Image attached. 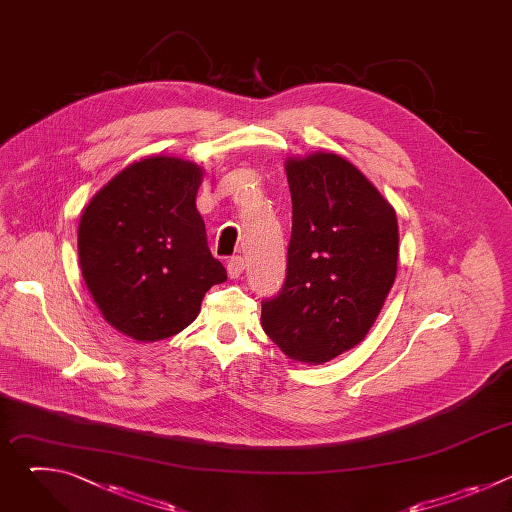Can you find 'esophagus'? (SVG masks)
Instances as JSON below:
<instances>
[{"label":"esophagus","instance_id":"34e87169","mask_svg":"<svg viewBox=\"0 0 512 512\" xmlns=\"http://www.w3.org/2000/svg\"><path fill=\"white\" fill-rule=\"evenodd\" d=\"M243 271H245V259H243V257H233V259H229V263H227V273H229L231 279L241 277Z\"/></svg>","mask_w":512,"mask_h":512}]
</instances>
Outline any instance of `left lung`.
Listing matches in <instances>:
<instances>
[{"mask_svg": "<svg viewBox=\"0 0 512 512\" xmlns=\"http://www.w3.org/2000/svg\"><path fill=\"white\" fill-rule=\"evenodd\" d=\"M294 206L287 277L261 326L285 356L324 364L373 328L397 277L395 208L354 164L316 152L287 158Z\"/></svg>", "mask_w": 512, "mask_h": 512, "instance_id": "left-lung-1", "label": "left lung"}]
</instances>
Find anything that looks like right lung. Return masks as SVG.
<instances>
[{"label": "right lung", "instance_id": "right-lung-1", "mask_svg": "<svg viewBox=\"0 0 512 512\" xmlns=\"http://www.w3.org/2000/svg\"><path fill=\"white\" fill-rule=\"evenodd\" d=\"M202 178L190 160L143 158L113 176L81 214L85 283L103 318L137 342L182 332L206 291L227 281L196 208Z\"/></svg>", "mask_w": 512, "mask_h": 512}]
</instances>
